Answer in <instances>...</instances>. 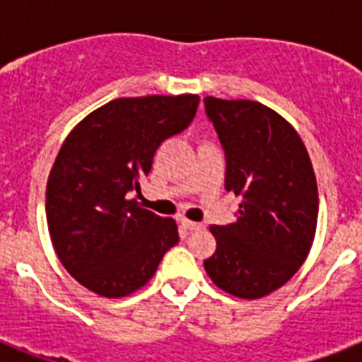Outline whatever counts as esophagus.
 <instances>
[{
	"label": "esophagus",
	"mask_w": 362,
	"mask_h": 362,
	"mask_svg": "<svg viewBox=\"0 0 362 362\" xmlns=\"http://www.w3.org/2000/svg\"><path fill=\"white\" fill-rule=\"evenodd\" d=\"M180 223H182V227H184V229H187V231H201V229H204L203 223H197V221L182 220Z\"/></svg>",
	"instance_id": "obj_1"
}]
</instances>
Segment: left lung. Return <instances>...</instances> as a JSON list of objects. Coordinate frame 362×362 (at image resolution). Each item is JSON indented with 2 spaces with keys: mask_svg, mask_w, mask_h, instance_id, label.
I'll return each instance as SVG.
<instances>
[{
  "mask_svg": "<svg viewBox=\"0 0 362 362\" xmlns=\"http://www.w3.org/2000/svg\"><path fill=\"white\" fill-rule=\"evenodd\" d=\"M226 153V189L242 197L237 221L212 226L210 280L240 298L276 291L300 269L317 226V184L300 136L257 101L204 98Z\"/></svg>",
  "mask_w": 362,
  "mask_h": 362,
  "instance_id": "obj_1",
  "label": "left lung"
}]
</instances>
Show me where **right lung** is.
Wrapping results in <instances>:
<instances>
[{
	"mask_svg": "<svg viewBox=\"0 0 362 362\" xmlns=\"http://www.w3.org/2000/svg\"><path fill=\"white\" fill-rule=\"evenodd\" d=\"M197 107L192 93L115 99L65 139L48 176V231L65 270L90 291L118 298L141 289L180 240L175 221L131 197Z\"/></svg>",
	"mask_w": 362,
	"mask_h": 362,
	"instance_id": "right-lung-1",
	"label": "right lung"
}]
</instances>
